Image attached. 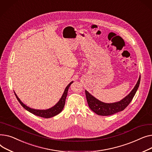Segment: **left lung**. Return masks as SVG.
Returning a JSON list of instances; mask_svg holds the SVG:
<instances>
[{
	"instance_id": "1",
	"label": "left lung",
	"mask_w": 152,
	"mask_h": 152,
	"mask_svg": "<svg viewBox=\"0 0 152 152\" xmlns=\"http://www.w3.org/2000/svg\"><path fill=\"white\" fill-rule=\"evenodd\" d=\"M140 81V76L139 78L138 81L131 93L121 101L115 102L107 104L102 102L94 97L91 95L87 91L85 90V94L88 104L90 108L96 114L101 116H108L123 110L131 102L134 96L137 89L139 86Z\"/></svg>"
}]
</instances>
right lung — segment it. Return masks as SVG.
<instances>
[{"instance_id":"1","label":"right lung","mask_w":152,"mask_h":152,"mask_svg":"<svg viewBox=\"0 0 152 152\" xmlns=\"http://www.w3.org/2000/svg\"><path fill=\"white\" fill-rule=\"evenodd\" d=\"M73 83V82H71L66 88L64 92L62 94L61 98L60 99V100L59 101V102L53 107L47 109V110H35V109H31L29 108V107L26 106V105H24L21 101L20 99L16 96V94L15 93V94L16 96V97L17 98L18 101H19V102L20 103V104L23 107L27 110L28 111H29V112L32 113L34 115H35L37 116H39V117H43L45 118H51L54 117V116H56V115L59 114L62 110L63 109L64 105H65V101H66V98L67 97V91L69 90V88L70 86V85Z\"/></svg>"}]
</instances>
